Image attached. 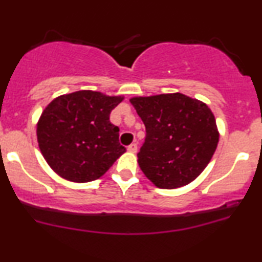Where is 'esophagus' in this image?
Masks as SVG:
<instances>
[{
	"instance_id": "34e87169",
	"label": "esophagus",
	"mask_w": 262,
	"mask_h": 262,
	"mask_svg": "<svg viewBox=\"0 0 262 262\" xmlns=\"http://www.w3.org/2000/svg\"><path fill=\"white\" fill-rule=\"evenodd\" d=\"M128 151H129V152H133V154H135V152H137V150H138V145L137 144H130V145H129V146H128V149H127Z\"/></svg>"
}]
</instances>
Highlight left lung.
Segmentation results:
<instances>
[{
    "instance_id": "8db88e82",
    "label": "left lung",
    "mask_w": 262,
    "mask_h": 262,
    "mask_svg": "<svg viewBox=\"0 0 262 262\" xmlns=\"http://www.w3.org/2000/svg\"><path fill=\"white\" fill-rule=\"evenodd\" d=\"M129 101L146 128L138 154L146 178L157 188L176 189L199 177L220 138L210 107L181 93L137 96Z\"/></svg>"
}]
</instances>
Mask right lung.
I'll return each mask as SVG.
<instances>
[{
	"instance_id": "obj_1",
	"label": "right lung",
	"mask_w": 262,
	"mask_h": 262,
	"mask_svg": "<svg viewBox=\"0 0 262 262\" xmlns=\"http://www.w3.org/2000/svg\"><path fill=\"white\" fill-rule=\"evenodd\" d=\"M124 96L79 90L56 97L45 107L36 125L43 159L59 177L74 183L99 179L125 147L110 113Z\"/></svg>"
}]
</instances>
